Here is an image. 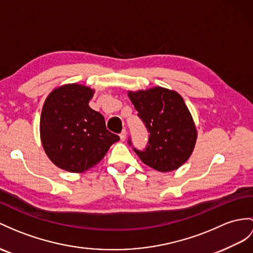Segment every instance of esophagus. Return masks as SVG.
Segmentation results:
<instances>
[{"mask_svg": "<svg viewBox=\"0 0 253 253\" xmlns=\"http://www.w3.org/2000/svg\"><path fill=\"white\" fill-rule=\"evenodd\" d=\"M120 138H121V140H122V141H125V140L126 139V130H123V131L121 132V134H120Z\"/></svg>", "mask_w": 253, "mask_h": 253, "instance_id": "esophagus-1", "label": "esophagus"}]
</instances>
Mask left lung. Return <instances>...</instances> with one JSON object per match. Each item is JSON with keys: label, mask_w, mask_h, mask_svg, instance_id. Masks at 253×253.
Listing matches in <instances>:
<instances>
[{"label": "left lung", "mask_w": 253, "mask_h": 253, "mask_svg": "<svg viewBox=\"0 0 253 253\" xmlns=\"http://www.w3.org/2000/svg\"><path fill=\"white\" fill-rule=\"evenodd\" d=\"M127 95L150 133L144 151L134 148L141 162L162 173L179 169L192 155L198 139L192 115L182 96L162 87L127 91Z\"/></svg>", "instance_id": "obj_1"}]
</instances>
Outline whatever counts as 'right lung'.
<instances>
[{
  "instance_id": "1",
  "label": "right lung",
  "mask_w": 253,
  "mask_h": 253,
  "mask_svg": "<svg viewBox=\"0 0 253 253\" xmlns=\"http://www.w3.org/2000/svg\"><path fill=\"white\" fill-rule=\"evenodd\" d=\"M94 89L67 84L52 90L42 109L41 140L50 161L71 173H84L105 157L120 138L110 133L102 114L89 106Z\"/></svg>"
}]
</instances>
